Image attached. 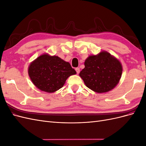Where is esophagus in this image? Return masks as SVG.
Segmentation results:
<instances>
[{"instance_id":"esophagus-1","label":"esophagus","mask_w":146,"mask_h":146,"mask_svg":"<svg viewBox=\"0 0 146 146\" xmlns=\"http://www.w3.org/2000/svg\"><path fill=\"white\" fill-rule=\"evenodd\" d=\"M76 72H77V74H78L79 72H80V68H76Z\"/></svg>"}]
</instances>
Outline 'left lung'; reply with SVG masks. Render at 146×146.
Returning a JSON list of instances; mask_svg holds the SVG:
<instances>
[{
	"instance_id": "8db88e82",
	"label": "left lung",
	"mask_w": 146,
	"mask_h": 146,
	"mask_svg": "<svg viewBox=\"0 0 146 146\" xmlns=\"http://www.w3.org/2000/svg\"><path fill=\"white\" fill-rule=\"evenodd\" d=\"M85 68L79 74L85 85L98 93L112 90L119 83L122 73L121 63L107 51L90 55L85 60Z\"/></svg>"
}]
</instances>
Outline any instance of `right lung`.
Here are the masks:
<instances>
[{
    "label": "right lung",
    "mask_w": 146,
    "mask_h": 146,
    "mask_svg": "<svg viewBox=\"0 0 146 146\" xmlns=\"http://www.w3.org/2000/svg\"><path fill=\"white\" fill-rule=\"evenodd\" d=\"M31 81L38 89L52 93L62 88L68 78L76 74L70 63L58 56L44 54L31 63L28 68Z\"/></svg>",
    "instance_id": "add662e5"
}]
</instances>
